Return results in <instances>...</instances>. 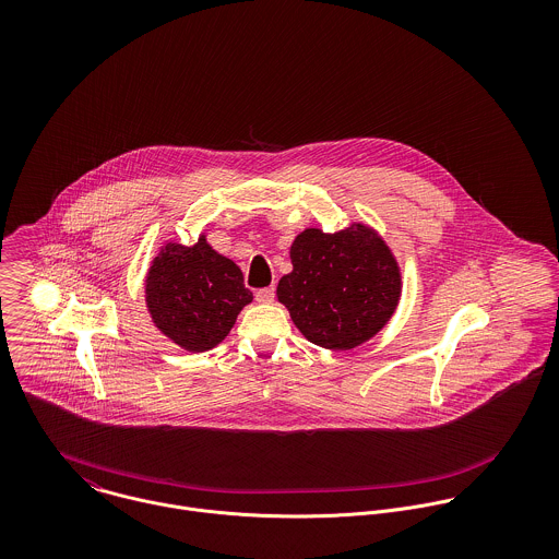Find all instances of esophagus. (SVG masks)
I'll return each instance as SVG.
<instances>
[{
  "instance_id": "1",
  "label": "esophagus",
  "mask_w": 559,
  "mask_h": 559,
  "mask_svg": "<svg viewBox=\"0 0 559 559\" xmlns=\"http://www.w3.org/2000/svg\"><path fill=\"white\" fill-rule=\"evenodd\" d=\"M273 299H275V288L273 286L262 288V290L255 293V301L258 304H273Z\"/></svg>"
}]
</instances>
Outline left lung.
Returning a JSON list of instances; mask_svg holds the SVG:
<instances>
[{
	"label": "left lung",
	"instance_id": "1",
	"mask_svg": "<svg viewBox=\"0 0 559 559\" xmlns=\"http://www.w3.org/2000/svg\"><path fill=\"white\" fill-rule=\"evenodd\" d=\"M293 271L277 284V301L317 346L353 350L396 314L399 260L368 224L337 233L306 228L290 245Z\"/></svg>",
	"mask_w": 559,
	"mask_h": 559
}]
</instances>
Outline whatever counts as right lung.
<instances>
[{"mask_svg": "<svg viewBox=\"0 0 559 559\" xmlns=\"http://www.w3.org/2000/svg\"><path fill=\"white\" fill-rule=\"evenodd\" d=\"M144 299L165 337L189 353H204L226 340L253 295L239 266L202 233L191 247L174 240L160 245L144 280Z\"/></svg>", "mask_w": 559, "mask_h": 559, "instance_id": "add662e5", "label": "right lung"}]
</instances>
